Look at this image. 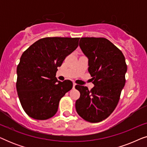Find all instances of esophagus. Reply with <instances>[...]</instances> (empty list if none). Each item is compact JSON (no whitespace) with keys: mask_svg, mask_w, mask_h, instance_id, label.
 <instances>
[{"mask_svg":"<svg viewBox=\"0 0 147 147\" xmlns=\"http://www.w3.org/2000/svg\"><path fill=\"white\" fill-rule=\"evenodd\" d=\"M76 86V83H73V88H75V86Z\"/></svg>","mask_w":147,"mask_h":147,"instance_id":"1","label":"esophagus"}]
</instances>
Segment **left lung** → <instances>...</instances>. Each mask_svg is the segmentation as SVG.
<instances>
[{
  "label": "left lung",
  "instance_id": "8db88e82",
  "mask_svg": "<svg viewBox=\"0 0 147 147\" xmlns=\"http://www.w3.org/2000/svg\"><path fill=\"white\" fill-rule=\"evenodd\" d=\"M80 47L88 58V71L94 87L76 86L80 97L76 102L78 114L86 121L99 122L115 109L125 85L127 71L122 51L103 37H82Z\"/></svg>",
  "mask_w": 147,
  "mask_h": 147
}]
</instances>
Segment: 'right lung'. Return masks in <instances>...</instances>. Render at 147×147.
Returning a JSON list of instances; mask_svg holds the SVG:
<instances>
[{"instance_id":"obj_1","label":"right lung","mask_w":147,"mask_h":147,"mask_svg":"<svg viewBox=\"0 0 147 147\" xmlns=\"http://www.w3.org/2000/svg\"><path fill=\"white\" fill-rule=\"evenodd\" d=\"M80 38L45 37L22 54L17 66V91L26 114L36 120H47L56 114L61 98L73 87L70 80L55 77L68 55L78 47Z\"/></svg>"}]
</instances>
